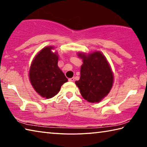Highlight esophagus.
<instances>
[{
  "instance_id": "34e87169",
  "label": "esophagus",
  "mask_w": 147,
  "mask_h": 147,
  "mask_svg": "<svg viewBox=\"0 0 147 147\" xmlns=\"http://www.w3.org/2000/svg\"><path fill=\"white\" fill-rule=\"evenodd\" d=\"M74 78H69V82H72L74 81Z\"/></svg>"
}]
</instances>
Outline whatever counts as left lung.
I'll return each instance as SVG.
<instances>
[{
    "label": "left lung",
    "instance_id": "obj_1",
    "mask_svg": "<svg viewBox=\"0 0 147 147\" xmlns=\"http://www.w3.org/2000/svg\"><path fill=\"white\" fill-rule=\"evenodd\" d=\"M82 59L80 78L75 82L82 97L89 102H100L112 88L114 76L105 56L99 51L88 54L79 53Z\"/></svg>",
    "mask_w": 147,
    "mask_h": 147
}]
</instances>
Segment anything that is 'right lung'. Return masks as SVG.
Listing matches in <instances>:
<instances>
[{
	"instance_id": "right-lung-1",
	"label": "right lung",
	"mask_w": 147,
	"mask_h": 147,
	"mask_svg": "<svg viewBox=\"0 0 147 147\" xmlns=\"http://www.w3.org/2000/svg\"><path fill=\"white\" fill-rule=\"evenodd\" d=\"M53 46H47L35 56L29 70V80L34 90L45 98L54 97L68 81L58 65V54Z\"/></svg>"
}]
</instances>
